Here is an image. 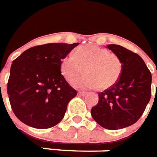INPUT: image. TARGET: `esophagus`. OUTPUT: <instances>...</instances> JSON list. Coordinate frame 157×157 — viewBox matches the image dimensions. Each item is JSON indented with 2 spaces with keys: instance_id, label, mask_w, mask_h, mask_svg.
I'll return each instance as SVG.
<instances>
[{
  "instance_id": "1",
  "label": "esophagus",
  "mask_w": 157,
  "mask_h": 157,
  "mask_svg": "<svg viewBox=\"0 0 157 157\" xmlns=\"http://www.w3.org/2000/svg\"><path fill=\"white\" fill-rule=\"evenodd\" d=\"M78 94H79V95H82V96H84V95L87 94V93H86V92H84V91H78Z\"/></svg>"
}]
</instances>
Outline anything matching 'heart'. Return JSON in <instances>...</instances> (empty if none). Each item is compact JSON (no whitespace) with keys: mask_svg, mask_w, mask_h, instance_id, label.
<instances>
[{"mask_svg":"<svg viewBox=\"0 0 157 157\" xmlns=\"http://www.w3.org/2000/svg\"><path fill=\"white\" fill-rule=\"evenodd\" d=\"M86 70H84V68ZM77 78L73 85L79 89H109L118 81L123 72V63L114 53L97 45H86L68 54L61 62V72L67 80Z\"/></svg>","mask_w":157,"mask_h":157,"instance_id":"b5f03b06","label":"heart"}]
</instances>
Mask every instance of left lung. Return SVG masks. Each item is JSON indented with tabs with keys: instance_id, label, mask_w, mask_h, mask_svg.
<instances>
[{
	"instance_id": "8db88e82",
	"label": "left lung",
	"mask_w": 157,
	"mask_h": 157,
	"mask_svg": "<svg viewBox=\"0 0 157 157\" xmlns=\"http://www.w3.org/2000/svg\"><path fill=\"white\" fill-rule=\"evenodd\" d=\"M107 48L123 63L121 77L113 86L99 93L91 116L106 129L131 126L140 118L151 96V73L140 56L118 45Z\"/></svg>"
}]
</instances>
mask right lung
I'll return each mask as SVG.
<instances>
[{"instance_id": "1", "label": "right lung", "mask_w": 157, "mask_h": 157, "mask_svg": "<svg viewBox=\"0 0 157 157\" xmlns=\"http://www.w3.org/2000/svg\"><path fill=\"white\" fill-rule=\"evenodd\" d=\"M78 44L36 45L13 61L7 94L11 107L21 122L44 129L63 120L77 90L61 73V62Z\"/></svg>"}]
</instances>
